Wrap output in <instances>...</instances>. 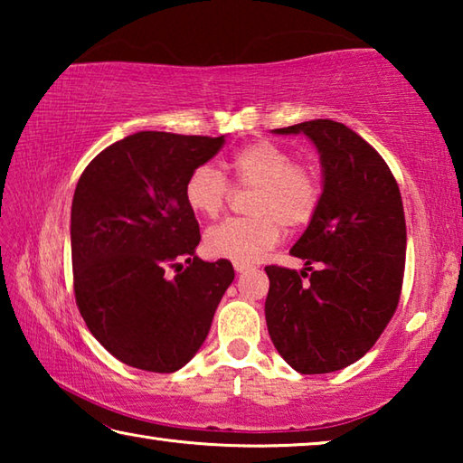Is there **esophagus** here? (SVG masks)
Returning <instances> with one entry per match:
<instances>
[{"label": "esophagus", "mask_w": 463, "mask_h": 463, "mask_svg": "<svg viewBox=\"0 0 463 463\" xmlns=\"http://www.w3.org/2000/svg\"><path fill=\"white\" fill-rule=\"evenodd\" d=\"M232 268H234V271H237V273H242V271H247V269H249V263L234 261V263H232Z\"/></svg>", "instance_id": "34e87169"}]
</instances>
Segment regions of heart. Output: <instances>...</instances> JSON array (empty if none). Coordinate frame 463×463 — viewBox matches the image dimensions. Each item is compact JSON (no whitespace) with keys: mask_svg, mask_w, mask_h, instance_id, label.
I'll return each mask as SVG.
<instances>
[{"mask_svg":"<svg viewBox=\"0 0 463 463\" xmlns=\"http://www.w3.org/2000/svg\"><path fill=\"white\" fill-rule=\"evenodd\" d=\"M239 187L250 194V218H229L203 234L206 253L216 260L250 263L276 247L281 224L298 229L317 214L323 187L315 167L294 161L288 148L273 140H255L226 161ZM232 187L213 165H198L185 179L184 195L192 213L216 218L231 200Z\"/></svg>","mask_w":463,"mask_h":463,"instance_id":"obj_1","label":"heart"}]
</instances>
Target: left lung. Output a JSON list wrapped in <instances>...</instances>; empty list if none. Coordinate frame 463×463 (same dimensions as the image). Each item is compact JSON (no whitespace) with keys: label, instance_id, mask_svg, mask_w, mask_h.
Instances as JSON below:
<instances>
[{"label":"left lung","instance_id":"1","mask_svg":"<svg viewBox=\"0 0 463 463\" xmlns=\"http://www.w3.org/2000/svg\"><path fill=\"white\" fill-rule=\"evenodd\" d=\"M276 132H304L317 145L325 187L289 250L311 273L265 268L268 331L296 372H336L373 347L398 308L406 257L401 190L382 155L341 122L310 120Z\"/></svg>","mask_w":463,"mask_h":463}]
</instances>
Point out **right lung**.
<instances>
[{"label": "right lung", "mask_w": 463, "mask_h": 463, "mask_svg": "<svg viewBox=\"0 0 463 463\" xmlns=\"http://www.w3.org/2000/svg\"><path fill=\"white\" fill-rule=\"evenodd\" d=\"M222 145L224 137L143 130L106 146L77 182L75 302L122 364L156 373L184 367L234 279L231 261L195 257L200 226L184 195L187 175Z\"/></svg>", "instance_id": "obj_1"}]
</instances>
